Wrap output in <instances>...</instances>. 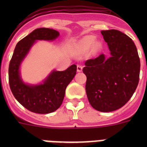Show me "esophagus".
Masks as SVG:
<instances>
[{
	"instance_id": "obj_1",
	"label": "esophagus",
	"mask_w": 147,
	"mask_h": 147,
	"mask_svg": "<svg viewBox=\"0 0 147 147\" xmlns=\"http://www.w3.org/2000/svg\"><path fill=\"white\" fill-rule=\"evenodd\" d=\"M77 71L78 72H81L82 71V68L83 67L82 65H77Z\"/></svg>"
}]
</instances>
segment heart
Returning <instances> with one entry per match:
<instances>
[{
  "instance_id": "1",
  "label": "heart",
  "mask_w": 147,
  "mask_h": 147,
  "mask_svg": "<svg viewBox=\"0 0 147 147\" xmlns=\"http://www.w3.org/2000/svg\"><path fill=\"white\" fill-rule=\"evenodd\" d=\"M94 42L95 37L93 36H86L78 43V48L82 51H87L93 46Z\"/></svg>"
}]
</instances>
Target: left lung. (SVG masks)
I'll return each mask as SVG.
<instances>
[{
    "mask_svg": "<svg viewBox=\"0 0 147 147\" xmlns=\"http://www.w3.org/2000/svg\"><path fill=\"white\" fill-rule=\"evenodd\" d=\"M101 33L110 57L101 54L88 59L82 71L90 105L100 112H111L123 107L136 91L141 63L136 45L127 34L115 29Z\"/></svg>",
    "mask_w": 147,
    "mask_h": 147,
    "instance_id": "8db88e82",
    "label": "left lung"
}]
</instances>
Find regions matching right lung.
Returning <instances> with one entry per match:
<instances>
[{
  "instance_id": "1",
  "label": "right lung",
  "mask_w": 147,
  "mask_h": 147,
  "mask_svg": "<svg viewBox=\"0 0 147 147\" xmlns=\"http://www.w3.org/2000/svg\"><path fill=\"white\" fill-rule=\"evenodd\" d=\"M59 33L56 30L40 28L34 30L16 45L9 66V83L15 98L23 107L33 113L46 114L61 106L65 89L76 74L72 65L64 71H53L43 82L37 85H27L20 75V65L36 40H54Z\"/></svg>"
}]
</instances>
